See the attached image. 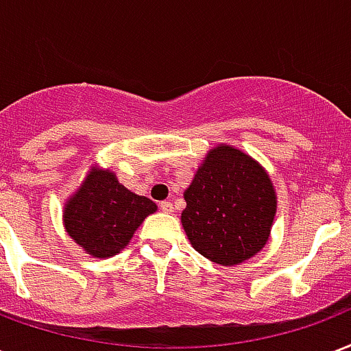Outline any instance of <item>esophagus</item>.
I'll use <instances>...</instances> for the list:
<instances>
[{
    "label": "esophagus",
    "mask_w": 351,
    "mask_h": 351,
    "mask_svg": "<svg viewBox=\"0 0 351 351\" xmlns=\"http://www.w3.org/2000/svg\"><path fill=\"white\" fill-rule=\"evenodd\" d=\"M160 210L164 211V213H173V202H167V200L160 202Z\"/></svg>",
    "instance_id": "esophagus-1"
}]
</instances>
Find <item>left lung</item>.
<instances>
[{
  "label": "left lung",
  "instance_id": "8db88e82",
  "mask_svg": "<svg viewBox=\"0 0 351 351\" xmlns=\"http://www.w3.org/2000/svg\"><path fill=\"white\" fill-rule=\"evenodd\" d=\"M184 199L182 226L187 239L213 263L239 265L267 245L276 191L269 173L239 149H211Z\"/></svg>",
  "mask_w": 351,
  "mask_h": 351
}]
</instances>
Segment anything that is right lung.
<instances>
[{
    "label": "right lung",
    "mask_w": 351,
    "mask_h": 351,
    "mask_svg": "<svg viewBox=\"0 0 351 351\" xmlns=\"http://www.w3.org/2000/svg\"><path fill=\"white\" fill-rule=\"evenodd\" d=\"M156 211L147 197L128 191L112 171L92 167L64 206V226L93 258L119 254L143 219Z\"/></svg>",
    "instance_id": "right-lung-1"
}]
</instances>
